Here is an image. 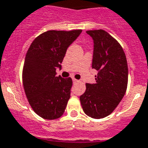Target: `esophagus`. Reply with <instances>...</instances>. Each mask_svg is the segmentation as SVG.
Segmentation results:
<instances>
[{
	"label": "esophagus",
	"mask_w": 148,
	"mask_h": 148,
	"mask_svg": "<svg viewBox=\"0 0 148 148\" xmlns=\"http://www.w3.org/2000/svg\"><path fill=\"white\" fill-rule=\"evenodd\" d=\"M73 83H78L79 82L78 79H75V78L73 79Z\"/></svg>",
	"instance_id": "obj_1"
}]
</instances>
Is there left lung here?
Returning a JSON list of instances; mask_svg holds the SVG:
<instances>
[{"label":"left lung","mask_w":148,"mask_h":148,"mask_svg":"<svg viewBox=\"0 0 148 148\" xmlns=\"http://www.w3.org/2000/svg\"><path fill=\"white\" fill-rule=\"evenodd\" d=\"M86 33L94 40L92 68L98 73L96 83H86L79 100L85 114L99 119L109 115L125 95L128 65L123 47L109 33L103 29Z\"/></svg>","instance_id":"left-lung-1"}]
</instances>
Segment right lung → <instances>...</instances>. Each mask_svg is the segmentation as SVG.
I'll use <instances>...</instances> for the list:
<instances>
[{
    "mask_svg": "<svg viewBox=\"0 0 148 148\" xmlns=\"http://www.w3.org/2000/svg\"><path fill=\"white\" fill-rule=\"evenodd\" d=\"M82 33L49 30L39 35L25 55L23 83L28 101L36 114L44 119H56L63 115L70 98L72 79L56 75V69L70 44Z\"/></svg>",
    "mask_w": 148,
    "mask_h": 148,
    "instance_id": "obj_1",
    "label": "right lung"
}]
</instances>
